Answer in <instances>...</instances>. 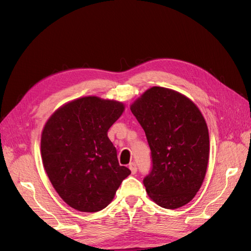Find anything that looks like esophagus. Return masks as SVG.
<instances>
[{
  "label": "esophagus",
  "instance_id": "1",
  "mask_svg": "<svg viewBox=\"0 0 251 251\" xmlns=\"http://www.w3.org/2000/svg\"><path fill=\"white\" fill-rule=\"evenodd\" d=\"M129 169H130L131 174H136L137 173V165H136V163H130L129 164Z\"/></svg>",
  "mask_w": 251,
  "mask_h": 251
}]
</instances>
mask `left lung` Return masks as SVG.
<instances>
[{
	"label": "left lung",
	"mask_w": 251,
	"mask_h": 251,
	"mask_svg": "<svg viewBox=\"0 0 251 251\" xmlns=\"http://www.w3.org/2000/svg\"><path fill=\"white\" fill-rule=\"evenodd\" d=\"M130 110L146 132L152 167L149 196L167 209L182 207L199 192L209 158V135L199 108L175 90L152 87Z\"/></svg>",
	"instance_id": "left-lung-1"
}]
</instances>
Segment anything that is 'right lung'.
<instances>
[{"mask_svg":"<svg viewBox=\"0 0 251 251\" xmlns=\"http://www.w3.org/2000/svg\"><path fill=\"white\" fill-rule=\"evenodd\" d=\"M124 111L113 100L84 97L58 109L42 132L43 164L57 193L74 209L102 210L130 170L121 166L108 130Z\"/></svg>","mask_w":251,"mask_h":251,"instance_id":"right-lung-1","label":"right lung"}]
</instances>
